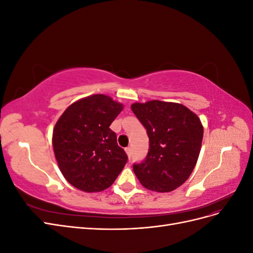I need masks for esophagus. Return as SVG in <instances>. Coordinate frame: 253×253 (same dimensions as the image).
Returning <instances> with one entry per match:
<instances>
[{"label": "esophagus", "mask_w": 253, "mask_h": 253, "mask_svg": "<svg viewBox=\"0 0 253 253\" xmlns=\"http://www.w3.org/2000/svg\"><path fill=\"white\" fill-rule=\"evenodd\" d=\"M126 154H127V156H128V158H131L132 157V148H129V147H127V148H126Z\"/></svg>", "instance_id": "34e87169"}]
</instances>
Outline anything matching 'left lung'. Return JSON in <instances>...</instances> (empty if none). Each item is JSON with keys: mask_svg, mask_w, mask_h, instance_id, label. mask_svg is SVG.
<instances>
[{"mask_svg": "<svg viewBox=\"0 0 253 253\" xmlns=\"http://www.w3.org/2000/svg\"><path fill=\"white\" fill-rule=\"evenodd\" d=\"M131 109L147 129L149 152L133 169L141 185L155 192H170L192 173L202 148L204 127L185 105L152 100Z\"/></svg>", "mask_w": 253, "mask_h": 253, "instance_id": "1", "label": "left lung"}]
</instances>
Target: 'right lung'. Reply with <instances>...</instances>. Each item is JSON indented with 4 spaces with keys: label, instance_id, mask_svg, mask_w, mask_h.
<instances>
[{
    "label": "right lung",
    "instance_id": "obj_1",
    "mask_svg": "<svg viewBox=\"0 0 253 253\" xmlns=\"http://www.w3.org/2000/svg\"><path fill=\"white\" fill-rule=\"evenodd\" d=\"M122 104L105 95L83 98L68 106L52 133V147L65 179L84 192L113 185L127 155L110 126Z\"/></svg>",
    "mask_w": 253,
    "mask_h": 253
}]
</instances>
